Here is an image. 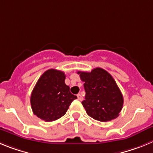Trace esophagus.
Here are the masks:
<instances>
[{
  "label": "esophagus",
  "mask_w": 153,
  "mask_h": 153,
  "mask_svg": "<svg viewBox=\"0 0 153 153\" xmlns=\"http://www.w3.org/2000/svg\"><path fill=\"white\" fill-rule=\"evenodd\" d=\"M77 97H78V99L79 100H82V99H83V97H82V96L80 94H78V95H77Z\"/></svg>",
  "instance_id": "esophagus-1"
}]
</instances>
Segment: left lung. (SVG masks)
I'll use <instances>...</instances> for the list:
<instances>
[{"instance_id":"1","label":"left lung","mask_w":153,"mask_h":153,"mask_svg":"<svg viewBox=\"0 0 153 153\" xmlns=\"http://www.w3.org/2000/svg\"><path fill=\"white\" fill-rule=\"evenodd\" d=\"M84 82L85 100L82 102L86 113L101 122L112 120L119 116L123 108V97L111 74L101 68L91 72L78 71Z\"/></svg>"}]
</instances>
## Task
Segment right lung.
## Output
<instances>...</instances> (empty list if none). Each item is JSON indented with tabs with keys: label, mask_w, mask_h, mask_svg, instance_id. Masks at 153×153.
Masks as SVG:
<instances>
[{
	"label": "right lung",
	"mask_w": 153,
	"mask_h": 153,
	"mask_svg": "<svg viewBox=\"0 0 153 153\" xmlns=\"http://www.w3.org/2000/svg\"><path fill=\"white\" fill-rule=\"evenodd\" d=\"M63 71L49 69L37 81L31 97L30 104L35 115L46 122H51L65 115L71 103L77 97L70 92L65 83Z\"/></svg>",
	"instance_id": "right-lung-1"
}]
</instances>
